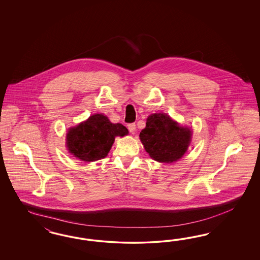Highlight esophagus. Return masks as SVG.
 Instances as JSON below:
<instances>
[{"mask_svg":"<svg viewBox=\"0 0 260 260\" xmlns=\"http://www.w3.org/2000/svg\"><path fill=\"white\" fill-rule=\"evenodd\" d=\"M127 128H128V131H129L131 134H134V132H135V129H136V125H135L134 123L128 124V125H127Z\"/></svg>","mask_w":260,"mask_h":260,"instance_id":"esophagus-1","label":"esophagus"}]
</instances>
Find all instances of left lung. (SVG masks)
I'll list each match as a JSON object with an SVG mask.
<instances>
[{"instance_id": "1", "label": "left lung", "mask_w": 260, "mask_h": 260, "mask_svg": "<svg viewBox=\"0 0 260 260\" xmlns=\"http://www.w3.org/2000/svg\"><path fill=\"white\" fill-rule=\"evenodd\" d=\"M140 140L153 160L173 163L185 154L191 140V129L182 126L166 113H153L147 119Z\"/></svg>"}]
</instances>
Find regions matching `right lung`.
Returning a JSON list of instances; mask_svg holds the SVG:
<instances>
[{
    "mask_svg": "<svg viewBox=\"0 0 260 260\" xmlns=\"http://www.w3.org/2000/svg\"><path fill=\"white\" fill-rule=\"evenodd\" d=\"M128 134L122 124H112L101 113L93 114L78 126L71 127L67 134V148L74 157L85 162L105 158L116 136Z\"/></svg>",
    "mask_w": 260,
    "mask_h": 260,
    "instance_id": "add662e5",
    "label": "right lung"
}]
</instances>
